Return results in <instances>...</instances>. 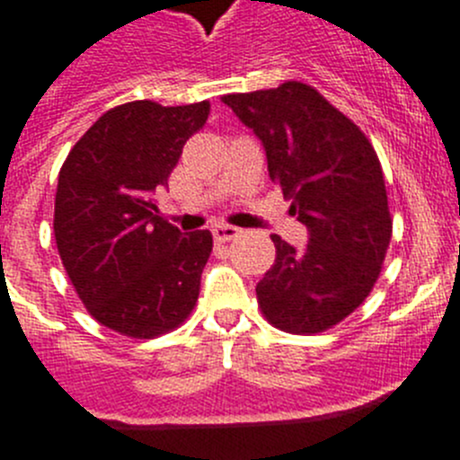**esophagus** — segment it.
Here are the masks:
<instances>
[{
  "label": "esophagus",
  "instance_id": "esophagus-1",
  "mask_svg": "<svg viewBox=\"0 0 460 460\" xmlns=\"http://www.w3.org/2000/svg\"><path fill=\"white\" fill-rule=\"evenodd\" d=\"M239 233H242L239 227L227 226V223H218V226L211 227V234H214V239H217V242H230V239L239 237Z\"/></svg>",
  "mask_w": 460,
  "mask_h": 460
}]
</instances>
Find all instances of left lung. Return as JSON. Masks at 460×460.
I'll list each match as a JSON object with an SVG mask.
<instances>
[{
	"label": "left lung",
	"instance_id": "left-lung-1",
	"mask_svg": "<svg viewBox=\"0 0 460 460\" xmlns=\"http://www.w3.org/2000/svg\"><path fill=\"white\" fill-rule=\"evenodd\" d=\"M221 101L262 140L271 181L308 227L304 251L271 234L276 260L255 288L260 311L288 334L327 332L371 295L387 255L380 158L355 121L299 80Z\"/></svg>",
	"mask_w": 460,
	"mask_h": 460
}]
</instances>
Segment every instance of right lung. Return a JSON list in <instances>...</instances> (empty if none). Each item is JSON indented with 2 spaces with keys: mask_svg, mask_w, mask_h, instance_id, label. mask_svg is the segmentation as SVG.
Wrapping results in <instances>:
<instances>
[{
  "mask_svg": "<svg viewBox=\"0 0 460 460\" xmlns=\"http://www.w3.org/2000/svg\"><path fill=\"white\" fill-rule=\"evenodd\" d=\"M209 101L117 105L68 152L55 195V242L80 302L96 323L156 339L186 323L209 260V230L181 237L158 217L186 140L205 126Z\"/></svg>",
  "mask_w": 460,
  "mask_h": 460,
  "instance_id": "1",
  "label": "right lung"
}]
</instances>
